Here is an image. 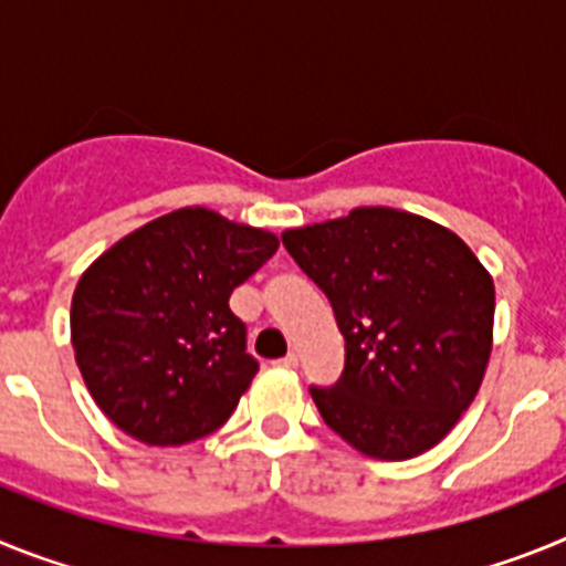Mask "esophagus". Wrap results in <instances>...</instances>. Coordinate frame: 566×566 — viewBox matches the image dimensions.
<instances>
[{
    "instance_id": "esophagus-1",
    "label": "esophagus",
    "mask_w": 566,
    "mask_h": 566,
    "mask_svg": "<svg viewBox=\"0 0 566 566\" xmlns=\"http://www.w3.org/2000/svg\"><path fill=\"white\" fill-rule=\"evenodd\" d=\"M297 363H300V359H297V354H294V352H289L283 359H277L280 368H297Z\"/></svg>"
}]
</instances>
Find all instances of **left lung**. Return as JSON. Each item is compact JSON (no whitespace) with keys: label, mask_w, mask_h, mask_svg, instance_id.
Segmentation results:
<instances>
[{"label":"left lung","mask_w":566,"mask_h":566,"mask_svg":"<svg viewBox=\"0 0 566 566\" xmlns=\"http://www.w3.org/2000/svg\"><path fill=\"white\" fill-rule=\"evenodd\" d=\"M283 247L345 337L343 377L312 388L319 417L371 459L431 451L484 379L496 312L488 269L457 232L391 207L286 229Z\"/></svg>","instance_id":"obj_1"}]
</instances>
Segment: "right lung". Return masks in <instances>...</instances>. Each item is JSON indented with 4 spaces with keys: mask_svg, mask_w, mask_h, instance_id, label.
<instances>
[{
    "mask_svg": "<svg viewBox=\"0 0 566 566\" xmlns=\"http://www.w3.org/2000/svg\"><path fill=\"white\" fill-rule=\"evenodd\" d=\"M277 234L184 207L129 232L87 266L70 339L90 397L144 444L218 431L258 374L229 297L274 252Z\"/></svg>",
    "mask_w": 566,
    "mask_h": 566,
    "instance_id": "right-lung-1",
    "label": "right lung"
}]
</instances>
